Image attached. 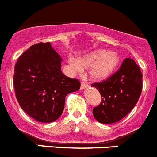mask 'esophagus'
I'll return each instance as SVG.
<instances>
[{
  "instance_id": "esophagus-1",
  "label": "esophagus",
  "mask_w": 157,
  "mask_h": 157,
  "mask_svg": "<svg viewBox=\"0 0 157 157\" xmlns=\"http://www.w3.org/2000/svg\"><path fill=\"white\" fill-rule=\"evenodd\" d=\"M87 87H88V84L87 83H85V82H82L81 84H80V89L84 90V89L87 88Z\"/></svg>"
}]
</instances>
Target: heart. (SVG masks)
Returning a JSON list of instances; mask_svg holds the SVG:
<instances>
[{"label":"heart","instance_id":"heart-1","mask_svg":"<svg viewBox=\"0 0 157 157\" xmlns=\"http://www.w3.org/2000/svg\"><path fill=\"white\" fill-rule=\"evenodd\" d=\"M121 58L113 52L95 50L78 59H70V65L73 70L81 72L83 68H88L89 77L94 81H103L110 77L117 70Z\"/></svg>","mask_w":157,"mask_h":157}]
</instances>
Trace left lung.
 Returning <instances> with one entry per match:
<instances>
[{"label":"left lung","mask_w":157,"mask_h":157,"mask_svg":"<svg viewBox=\"0 0 157 157\" xmlns=\"http://www.w3.org/2000/svg\"><path fill=\"white\" fill-rule=\"evenodd\" d=\"M101 94V102L93 109L98 122L113 124L126 117L135 106L142 90V73L133 59L126 58L121 68L106 80L91 85Z\"/></svg>","instance_id":"1"}]
</instances>
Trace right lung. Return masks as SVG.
Here are the masks:
<instances>
[{
	"instance_id": "right-lung-1",
	"label": "right lung",
	"mask_w": 157,
	"mask_h": 157,
	"mask_svg": "<svg viewBox=\"0 0 157 157\" xmlns=\"http://www.w3.org/2000/svg\"><path fill=\"white\" fill-rule=\"evenodd\" d=\"M62 60L50 42L38 43L23 52L15 66L17 101L38 122L51 123L59 118L66 96L80 87L78 80L62 73Z\"/></svg>"
}]
</instances>
